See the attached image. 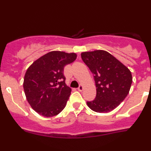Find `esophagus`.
I'll use <instances>...</instances> for the list:
<instances>
[{
  "instance_id": "esophagus-1",
  "label": "esophagus",
  "mask_w": 151,
  "mask_h": 151,
  "mask_svg": "<svg viewBox=\"0 0 151 151\" xmlns=\"http://www.w3.org/2000/svg\"><path fill=\"white\" fill-rule=\"evenodd\" d=\"M77 89H78V91H82V90H83V86H82V85H79V87L77 88Z\"/></svg>"
}]
</instances>
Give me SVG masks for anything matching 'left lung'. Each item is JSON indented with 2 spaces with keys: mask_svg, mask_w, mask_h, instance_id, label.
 I'll return each mask as SVG.
<instances>
[{
  "mask_svg": "<svg viewBox=\"0 0 151 151\" xmlns=\"http://www.w3.org/2000/svg\"><path fill=\"white\" fill-rule=\"evenodd\" d=\"M81 59L93 74L96 98L87 101L93 111L107 113L125 99L132 84L131 72L110 53L104 50L85 52Z\"/></svg>",
  "mask_w": 151,
  "mask_h": 151,
  "instance_id": "left-lung-1",
  "label": "left lung"
}]
</instances>
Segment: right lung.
Returning <instances> with one entry per match:
<instances>
[{
	"mask_svg": "<svg viewBox=\"0 0 151 151\" xmlns=\"http://www.w3.org/2000/svg\"><path fill=\"white\" fill-rule=\"evenodd\" d=\"M77 58L75 53L52 51L35 61L25 74L23 88L32 109L45 117L65 109L72 89L65 84L64 69Z\"/></svg>",
	"mask_w": 151,
	"mask_h": 151,
	"instance_id": "obj_1",
	"label": "right lung"
}]
</instances>
